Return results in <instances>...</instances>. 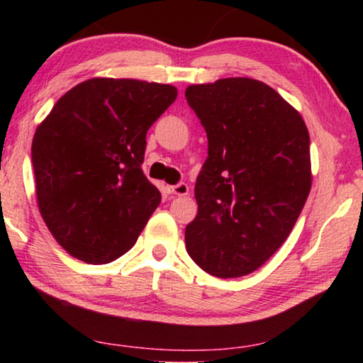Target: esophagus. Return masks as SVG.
I'll return each instance as SVG.
<instances>
[{
    "label": "esophagus",
    "mask_w": 363,
    "mask_h": 363,
    "mask_svg": "<svg viewBox=\"0 0 363 363\" xmlns=\"http://www.w3.org/2000/svg\"><path fill=\"white\" fill-rule=\"evenodd\" d=\"M188 188L186 183H178V185H173V186H168L167 191L170 193V195H177V196H185L188 195Z\"/></svg>",
    "instance_id": "esophagus-1"
}]
</instances>
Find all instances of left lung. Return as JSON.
<instances>
[{
	"mask_svg": "<svg viewBox=\"0 0 363 363\" xmlns=\"http://www.w3.org/2000/svg\"><path fill=\"white\" fill-rule=\"evenodd\" d=\"M185 97L208 137L186 251L208 274L246 276L279 250L306 205L309 132L301 113L256 79L188 86Z\"/></svg>",
	"mask_w": 363,
	"mask_h": 363,
	"instance_id": "left-lung-1",
	"label": "left lung"
}]
</instances>
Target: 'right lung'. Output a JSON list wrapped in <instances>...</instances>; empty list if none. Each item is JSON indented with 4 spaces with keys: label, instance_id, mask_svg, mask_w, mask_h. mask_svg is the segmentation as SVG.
<instances>
[{
    "label": "right lung",
    "instance_id": "1",
    "mask_svg": "<svg viewBox=\"0 0 363 363\" xmlns=\"http://www.w3.org/2000/svg\"><path fill=\"white\" fill-rule=\"evenodd\" d=\"M177 94L170 84L94 77L39 123L31 147L39 213L71 256L106 264L135 245L162 200L142 170L147 130Z\"/></svg>",
    "mask_w": 363,
    "mask_h": 363
}]
</instances>
